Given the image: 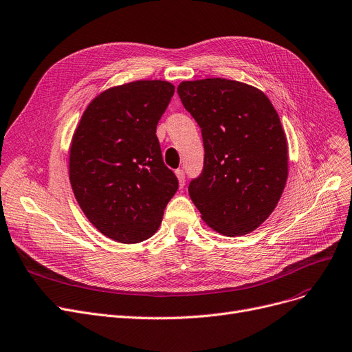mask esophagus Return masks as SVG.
<instances>
[{
  "label": "esophagus",
  "instance_id": "1",
  "mask_svg": "<svg viewBox=\"0 0 352 352\" xmlns=\"http://www.w3.org/2000/svg\"><path fill=\"white\" fill-rule=\"evenodd\" d=\"M175 175H177V178H178L179 186L184 187V182H186V174H184V171H182V170H175Z\"/></svg>",
  "mask_w": 352,
  "mask_h": 352
}]
</instances>
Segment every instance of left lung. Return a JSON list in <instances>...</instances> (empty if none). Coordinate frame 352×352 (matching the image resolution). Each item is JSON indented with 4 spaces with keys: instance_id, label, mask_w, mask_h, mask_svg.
<instances>
[{
    "instance_id": "8db88e82",
    "label": "left lung",
    "mask_w": 352,
    "mask_h": 352,
    "mask_svg": "<svg viewBox=\"0 0 352 352\" xmlns=\"http://www.w3.org/2000/svg\"><path fill=\"white\" fill-rule=\"evenodd\" d=\"M184 108L201 128L204 168L188 192L201 219L224 236H243L278 206L287 179V141L269 98L221 78L181 82Z\"/></svg>"
}]
</instances>
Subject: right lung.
I'll list each match as a JSON object with an SVG mask.
<instances>
[{
	"label": "right lung",
	"instance_id": "1",
	"mask_svg": "<svg viewBox=\"0 0 352 352\" xmlns=\"http://www.w3.org/2000/svg\"><path fill=\"white\" fill-rule=\"evenodd\" d=\"M174 89L165 80L106 89L87 104L73 133L72 190L87 220L115 241L154 236L178 190L155 135Z\"/></svg>",
	"mask_w": 352,
	"mask_h": 352
}]
</instances>
